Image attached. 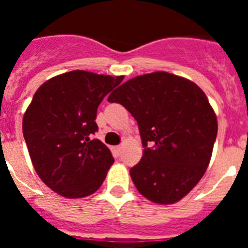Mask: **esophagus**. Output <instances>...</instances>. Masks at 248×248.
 <instances>
[{"mask_svg":"<svg viewBox=\"0 0 248 248\" xmlns=\"http://www.w3.org/2000/svg\"><path fill=\"white\" fill-rule=\"evenodd\" d=\"M114 150H115V153H117L118 155H120V153H122V145H117L114 148Z\"/></svg>","mask_w":248,"mask_h":248,"instance_id":"34e87169","label":"esophagus"}]
</instances>
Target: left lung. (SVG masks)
I'll use <instances>...</instances> for the list:
<instances>
[{
  "label": "left lung",
  "mask_w": 248,
  "mask_h": 248,
  "mask_svg": "<svg viewBox=\"0 0 248 248\" xmlns=\"http://www.w3.org/2000/svg\"><path fill=\"white\" fill-rule=\"evenodd\" d=\"M108 102L138 122L143 157L130 169L138 191L161 205L181 200L205 174L217 135L205 93L191 80L155 72L122 84Z\"/></svg>",
  "instance_id": "obj_1"
}]
</instances>
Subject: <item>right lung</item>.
Here are the masks:
<instances>
[{
    "instance_id": "right-lung-1",
    "label": "right lung",
    "mask_w": 248,
    "mask_h": 248,
    "mask_svg": "<svg viewBox=\"0 0 248 248\" xmlns=\"http://www.w3.org/2000/svg\"><path fill=\"white\" fill-rule=\"evenodd\" d=\"M124 77L72 71L43 83L23 117V137L41 180L68 199L100 187L114 157L92 135L97 110Z\"/></svg>"
}]
</instances>
